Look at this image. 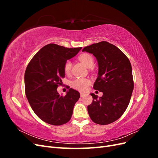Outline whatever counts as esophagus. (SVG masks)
<instances>
[{
	"instance_id": "esophagus-1",
	"label": "esophagus",
	"mask_w": 158,
	"mask_h": 158,
	"mask_svg": "<svg viewBox=\"0 0 158 158\" xmlns=\"http://www.w3.org/2000/svg\"><path fill=\"white\" fill-rule=\"evenodd\" d=\"M85 95V94H84V93H82V92H81V93H80V96L82 97H82H84Z\"/></svg>"
}]
</instances>
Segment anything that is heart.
<instances>
[{
	"mask_svg": "<svg viewBox=\"0 0 158 158\" xmlns=\"http://www.w3.org/2000/svg\"><path fill=\"white\" fill-rule=\"evenodd\" d=\"M79 60L82 62V63L86 66L87 67L89 66L90 65H93L94 63V59L88 53H84L80 55ZM71 69V63L69 60H67L65 63L64 66V70L66 74H69L70 73ZM91 84L90 79L88 78H78L74 80L71 83L72 86L74 89L81 91V92H84L87 89L89 85Z\"/></svg>",
	"mask_w": 158,
	"mask_h": 158,
	"instance_id": "heart-1",
	"label": "heart"
}]
</instances>
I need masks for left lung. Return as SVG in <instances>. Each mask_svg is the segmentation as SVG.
Instances as JSON below:
<instances>
[{
    "label": "left lung",
    "mask_w": 158,
    "mask_h": 158,
    "mask_svg": "<svg viewBox=\"0 0 158 158\" xmlns=\"http://www.w3.org/2000/svg\"><path fill=\"white\" fill-rule=\"evenodd\" d=\"M82 51L94 55L98 63V76L94 89L103 92L91 94L92 103L88 111L92 121L106 125L120 118L125 113L134 88L132 66L128 57L118 47L107 41L85 47Z\"/></svg>",
    "instance_id": "obj_1"
}]
</instances>
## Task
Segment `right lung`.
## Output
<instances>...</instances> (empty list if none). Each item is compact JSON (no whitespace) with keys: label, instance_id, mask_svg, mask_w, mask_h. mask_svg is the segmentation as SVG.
<instances>
[{"label":"right lung","instance_id":"obj_1","mask_svg":"<svg viewBox=\"0 0 158 158\" xmlns=\"http://www.w3.org/2000/svg\"><path fill=\"white\" fill-rule=\"evenodd\" d=\"M81 49L50 44L42 47L28 64L24 75L26 95L33 111L43 121L58 126L71 118L80 93L70 88L66 95L61 96L56 89L65 76L66 60Z\"/></svg>","mask_w":158,"mask_h":158}]
</instances>
